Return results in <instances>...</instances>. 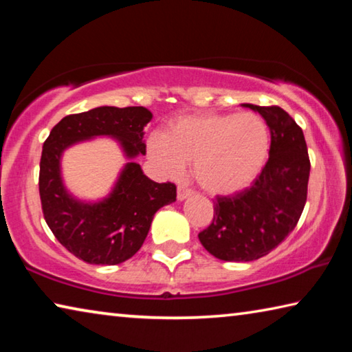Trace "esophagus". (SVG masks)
<instances>
[{
    "mask_svg": "<svg viewBox=\"0 0 352 352\" xmlns=\"http://www.w3.org/2000/svg\"><path fill=\"white\" fill-rule=\"evenodd\" d=\"M190 195H192V190L188 189L186 186H178V189H177V199L178 200H184V199L190 197Z\"/></svg>",
    "mask_w": 352,
    "mask_h": 352,
    "instance_id": "esophagus-1",
    "label": "esophagus"
}]
</instances>
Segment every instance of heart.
Masks as SVG:
<instances>
[{
  "mask_svg": "<svg viewBox=\"0 0 352 352\" xmlns=\"http://www.w3.org/2000/svg\"><path fill=\"white\" fill-rule=\"evenodd\" d=\"M269 151V127L252 111L182 116L169 124L164 136L153 133L147 140L148 158L164 175L180 177L192 162L194 178L212 195L248 186Z\"/></svg>",
  "mask_w": 352,
  "mask_h": 352,
  "instance_id": "heart-1",
  "label": "heart"
}]
</instances>
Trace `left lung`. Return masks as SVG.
<instances>
[{
    "instance_id": "left-lung-1",
    "label": "left lung",
    "mask_w": 352,
    "mask_h": 352,
    "mask_svg": "<svg viewBox=\"0 0 352 352\" xmlns=\"http://www.w3.org/2000/svg\"><path fill=\"white\" fill-rule=\"evenodd\" d=\"M270 129L269 160L252 186L234 195H217L214 217L199 239L217 259L248 262L269 254L287 237L307 200L311 172L301 127L281 107L243 104Z\"/></svg>"
}]
</instances>
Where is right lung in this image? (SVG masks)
<instances>
[{"label": "right lung", "instance_id": "obj_1", "mask_svg": "<svg viewBox=\"0 0 352 352\" xmlns=\"http://www.w3.org/2000/svg\"><path fill=\"white\" fill-rule=\"evenodd\" d=\"M152 119L144 107H98L65 116L47 136L40 160L38 190L43 217L52 234L76 258L98 265H116L138 252L160 208L177 199L174 183H157L130 162L115 189L99 204H82L67 192L60 157L74 142L93 136L116 138L129 158L146 153L142 129Z\"/></svg>", "mask_w": 352, "mask_h": 352}]
</instances>
